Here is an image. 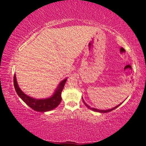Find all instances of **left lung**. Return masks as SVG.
I'll return each instance as SVG.
<instances>
[{"instance_id":"obj_1","label":"left lung","mask_w":146,"mask_h":146,"mask_svg":"<svg viewBox=\"0 0 146 146\" xmlns=\"http://www.w3.org/2000/svg\"><path fill=\"white\" fill-rule=\"evenodd\" d=\"M82 100H83V102H84V104L86 105V107H88L89 109H90V110H93V111H97V112H99V113H108V112H110V111H113V110H114L115 109H116V108H117L118 106H119L120 104H118V106H116V107H115V108H112V109H110V110H97V109H95V108H91L90 106H89L87 104H86L84 101V100L82 99Z\"/></svg>"}]
</instances>
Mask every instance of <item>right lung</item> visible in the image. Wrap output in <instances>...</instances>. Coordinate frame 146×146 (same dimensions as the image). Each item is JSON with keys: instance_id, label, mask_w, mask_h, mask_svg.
Here are the masks:
<instances>
[{"instance_id": "obj_1", "label": "right lung", "mask_w": 146, "mask_h": 146, "mask_svg": "<svg viewBox=\"0 0 146 146\" xmlns=\"http://www.w3.org/2000/svg\"><path fill=\"white\" fill-rule=\"evenodd\" d=\"M66 80H67V78H65L59 84L52 97L44 98V99H36V98H32L29 96L26 95L25 93H24L19 87L18 84L17 82L15 74L14 75L13 77L14 87L17 95L27 105L29 106L31 109H33V110L36 111L38 112L49 111L54 110V109L57 107L62 100L61 93L64 85H65Z\"/></svg>"}]
</instances>
